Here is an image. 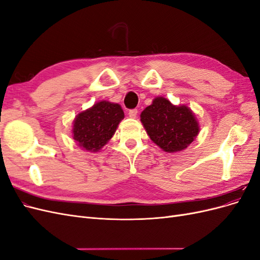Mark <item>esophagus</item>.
<instances>
[{"label":"esophagus","instance_id":"obj_1","mask_svg":"<svg viewBox=\"0 0 260 260\" xmlns=\"http://www.w3.org/2000/svg\"><path fill=\"white\" fill-rule=\"evenodd\" d=\"M128 115H129L130 118H136L137 115H138V109H136V108L135 109H130Z\"/></svg>","mask_w":260,"mask_h":260}]
</instances>
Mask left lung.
<instances>
[{"label": "left lung", "mask_w": 260, "mask_h": 260, "mask_svg": "<svg viewBox=\"0 0 260 260\" xmlns=\"http://www.w3.org/2000/svg\"><path fill=\"white\" fill-rule=\"evenodd\" d=\"M147 135L165 152H180L199 135V123L191 109L175 106L167 99L156 98L141 114Z\"/></svg>", "instance_id": "left-lung-1"}]
</instances>
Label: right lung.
Instances as JSON below:
<instances>
[{
    "label": "right lung",
    "instance_id": "obj_1",
    "mask_svg": "<svg viewBox=\"0 0 260 260\" xmlns=\"http://www.w3.org/2000/svg\"><path fill=\"white\" fill-rule=\"evenodd\" d=\"M124 114L120 105L102 101L74 121V139L86 151L98 152L112 139Z\"/></svg>",
    "mask_w": 260,
    "mask_h": 260
}]
</instances>
